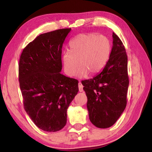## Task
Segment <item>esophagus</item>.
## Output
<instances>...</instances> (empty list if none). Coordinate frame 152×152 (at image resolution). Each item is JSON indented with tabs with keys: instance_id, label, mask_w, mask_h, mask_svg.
Wrapping results in <instances>:
<instances>
[{
	"instance_id": "esophagus-1",
	"label": "esophagus",
	"mask_w": 152,
	"mask_h": 152,
	"mask_svg": "<svg viewBox=\"0 0 152 152\" xmlns=\"http://www.w3.org/2000/svg\"><path fill=\"white\" fill-rule=\"evenodd\" d=\"M78 88H79L80 92L83 91V85H82V84L80 82H79V83H78Z\"/></svg>"
}]
</instances>
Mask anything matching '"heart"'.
<instances>
[{
	"instance_id": "b5f03b06",
	"label": "heart",
	"mask_w": 152,
	"mask_h": 152,
	"mask_svg": "<svg viewBox=\"0 0 152 152\" xmlns=\"http://www.w3.org/2000/svg\"><path fill=\"white\" fill-rule=\"evenodd\" d=\"M70 50L64 51L62 61L66 74L75 75L78 71L80 78L87 74H96L101 72L109 60L111 52L109 39L104 35L96 33L79 34L70 43Z\"/></svg>"
}]
</instances>
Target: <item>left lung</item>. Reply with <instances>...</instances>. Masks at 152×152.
Here are the masks:
<instances>
[{"label": "left lung", "mask_w": 152, "mask_h": 152, "mask_svg": "<svg viewBox=\"0 0 152 152\" xmlns=\"http://www.w3.org/2000/svg\"><path fill=\"white\" fill-rule=\"evenodd\" d=\"M113 39L110 57L102 70L93 78L82 81L88 99L89 119L101 129L114 125L127 105V56L121 40L115 33Z\"/></svg>", "instance_id": "1"}]
</instances>
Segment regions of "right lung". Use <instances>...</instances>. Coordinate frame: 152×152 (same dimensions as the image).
<instances>
[{"instance_id": "obj_1", "label": "right lung", "mask_w": 152, "mask_h": 152, "mask_svg": "<svg viewBox=\"0 0 152 152\" xmlns=\"http://www.w3.org/2000/svg\"><path fill=\"white\" fill-rule=\"evenodd\" d=\"M70 31L39 35L20 57L19 81L25 110L45 132H58L66 125L67 109L78 92V81L60 73L61 48Z\"/></svg>"}]
</instances>
